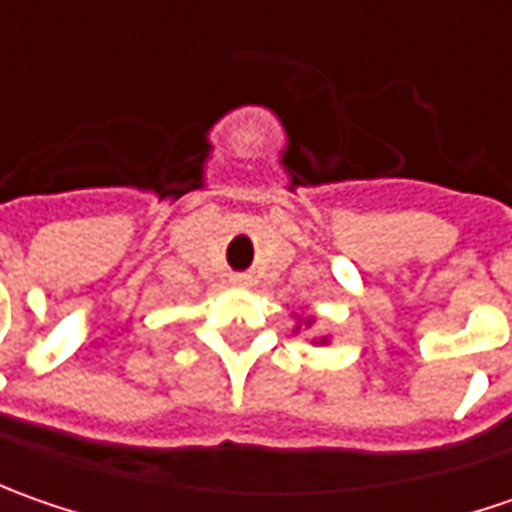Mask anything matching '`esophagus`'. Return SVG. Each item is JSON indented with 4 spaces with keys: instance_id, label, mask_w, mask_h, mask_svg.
<instances>
[{
    "instance_id": "obj_1",
    "label": "esophagus",
    "mask_w": 512,
    "mask_h": 512,
    "mask_svg": "<svg viewBox=\"0 0 512 512\" xmlns=\"http://www.w3.org/2000/svg\"><path fill=\"white\" fill-rule=\"evenodd\" d=\"M230 282L239 287H247L250 285V276H247V273H233V276H230Z\"/></svg>"
}]
</instances>
